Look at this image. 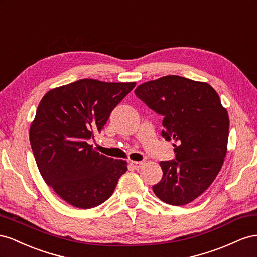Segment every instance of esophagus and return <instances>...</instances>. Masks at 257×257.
<instances>
[{
    "label": "esophagus",
    "instance_id": "esophagus-1",
    "mask_svg": "<svg viewBox=\"0 0 257 257\" xmlns=\"http://www.w3.org/2000/svg\"><path fill=\"white\" fill-rule=\"evenodd\" d=\"M144 165L143 161H135V160H131L130 161V166L134 168V169H140V168Z\"/></svg>",
    "mask_w": 257,
    "mask_h": 257
}]
</instances>
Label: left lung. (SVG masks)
I'll return each mask as SVG.
<instances>
[{
    "label": "left lung",
    "instance_id": "left-lung-1",
    "mask_svg": "<svg viewBox=\"0 0 257 257\" xmlns=\"http://www.w3.org/2000/svg\"><path fill=\"white\" fill-rule=\"evenodd\" d=\"M135 93L163 116L161 136L174 142L177 160L160 161L163 179L153 192L172 206L192 202L209 188L223 166L228 113L209 84L178 75L146 82Z\"/></svg>",
    "mask_w": 257,
    "mask_h": 257
}]
</instances>
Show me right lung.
<instances>
[{
	"label": "right lung",
	"instance_id": "right-lung-1",
	"mask_svg": "<svg viewBox=\"0 0 257 257\" xmlns=\"http://www.w3.org/2000/svg\"><path fill=\"white\" fill-rule=\"evenodd\" d=\"M136 83L79 79L49 90L30 127V143L46 184L73 207L91 209L107 200L127 163L89 144Z\"/></svg>",
	"mask_w": 257,
	"mask_h": 257
}]
</instances>
